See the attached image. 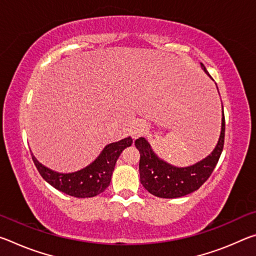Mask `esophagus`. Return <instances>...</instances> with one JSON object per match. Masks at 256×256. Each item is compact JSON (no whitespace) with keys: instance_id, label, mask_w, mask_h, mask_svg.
I'll return each instance as SVG.
<instances>
[{"instance_id":"esophagus-1","label":"esophagus","mask_w":256,"mask_h":256,"mask_svg":"<svg viewBox=\"0 0 256 256\" xmlns=\"http://www.w3.org/2000/svg\"><path fill=\"white\" fill-rule=\"evenodd\" d=\"M146 130V122L141 120H138L136 122L132 123V126H131V136L133 138H136L142 134L144 133V131Z\"/></svg>"}]
</instances>
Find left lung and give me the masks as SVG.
I'll list each match as a JSON object with an SVG mask.
<instances>
[{"label": "left lung", "mask_w": 256, "mask_h": 256, "mask_svg": "<svg viewBox=\"0 0 256 256\" xmlns=\"http://www.w3.org/2000/svg\"><path fill=\"white\" fill-rule=\"evenodd\" d=\"M208 76L206 66L201 63ZM218 89V88H216ZM224 142V115L222 108V132L214 151L201 162L188 167H176L160 159L151 149L146 138H138L134 142L140 151V180L144 188L154 196L162 198H175L188 196L201 188L209 178L220 158Z\"/></svg>", "instance_id": "left-lung-1"}]
</instances>
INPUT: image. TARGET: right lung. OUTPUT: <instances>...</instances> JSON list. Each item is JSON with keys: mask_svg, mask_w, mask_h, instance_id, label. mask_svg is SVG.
Returning <instances> with one entry per match:
<instances>
[{"mask_svg": "<svg viewBox=\"0 0 256 256\" xmlns=\"http://www.w3.org/2000/svg\"><path fill=\"white\" fill-rule=\"evenodd\" d=\"M132 138H125L107 144L94 162L74 172H58L42 164L32 156V160L42 178L56 190L74 198H92L102 193L110 184L115 164L122 151L132 144Z\"/></svg>", "mask_w": 256, "mask_h": 256, "instance_id": "1", "label": "right lung"}]
</instances>
